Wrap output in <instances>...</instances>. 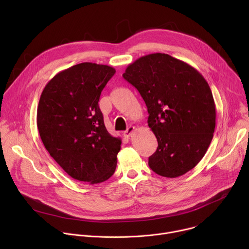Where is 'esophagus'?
<instances>
[{"label":"esophagus","mask_w":249,"mask_h":249,"mask_svg":"<svg viewBox=\"0 0 249 249\" xmlns=\"http://www.w3.org/2000/svg\"><path fill=\"white\" fill-rule=\"evenodd\" d=\"M136 130V127H134V126H130V127H128V129L124 132V136L125 137H127V138H129L132 134H133V132Z\"/></svg>","instance_id":"34e87169"}]
</instances>
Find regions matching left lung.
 <instances>
[{
	"label": "left lung",
	"instance_id": "obj_1",
	"mask_svg": "<svg viewBox=\"0 0 249 249\" xmlns=\"http://www.w3.org/2000/svg\"><path fill=\"white\" fill-rule=\"evenodd\" d=\"M123 78L148 107V124L159 144L149 158L152 170L175 178L194 168L216 127V105L204 77L181 60L154 53L130 64Z\"/></svg>",
	"mask_w": 249,
	"mask_h": 249
}]
</instances>
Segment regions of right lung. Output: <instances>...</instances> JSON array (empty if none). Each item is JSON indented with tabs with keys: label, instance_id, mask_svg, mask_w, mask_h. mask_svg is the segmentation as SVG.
I'll return each instance as SVG.
<instances>
[{
	"label": "right lung",
	"instance_id": "right-lung-1",
	"mask_svg": "<svg viewBox=\"0 0 249 249\" xmlns=\"http://www.w3.org/2000/svg\"><path fill=\"white\" fill-rule=\"evenodd\" d=\"M114 74L110 66L81 63L55 75L40 95L37 128L43 145L76 180L97 184L115 171L121 139L106 130L98 106Z\"/></svg>",
	"mask_w": 249,
	"mask_h": 249
}]
</instances>
